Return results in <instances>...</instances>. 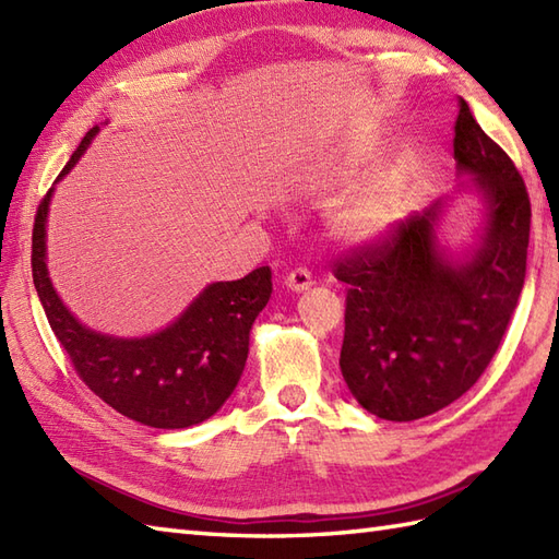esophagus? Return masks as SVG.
Instances as JSON below:
<instances>
[{"label": "esophagus", "mask_w": 559, "mask_h": 559, "mask_svg": "<svg viewBox=\"0 0 559 559\" xmlns=\"http://www.w3.org/2000/svg\"><path fill=\"white\" fill-rule=\"evenodd\" d=\"M283 283H286V288L293 293H305L312 288V273L307 269H295L283 278Z\"/></svg>", "instance_id": "esophagus-1"}]
</instances>
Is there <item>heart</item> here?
<instances>
[{"mask_svg":"<svg viewBox=\"0 0 559 559\" xmlns=\"http://www.w3.org/2000/svg\"><path fill=\"white\" fill-rule=\"evenodd\" d=\"M358 170L355 158H338L319 173L324 182H348ZM403 185L396 170L377 168L343 197L329 216V228L341 242L353 247L374 245L394 230L401 216Z\"/></svg>","mask_w":559,"mask_h":559,"instance_id":"1","label":"heart"}]
</instances>
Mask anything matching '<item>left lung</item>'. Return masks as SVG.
<instances>
[{
  "mask_svg": "<svg viewBox=\"0 0 559 559\" xmlns=\"http://www.w3.org/2000/svg\"><path fill=\"white\" fill-rule=\"evenodd\" d=\"M454 160L485 201L480 242L468 257L439 247L444 201H435L334 264L348 286L341 372L360 406L384 420H418L466 394L500 348L524 288L526 185L463 98Z\"/></svg>",
  "mask_w": 559,
  "mask_h": 559,
  "instance_id": "obj_1",
  "label": "left lung"
}]
</instances>
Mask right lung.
Here are the masks:
<instances>
[{"mask_svg":"<svg viewBox=\"0 0 559 559\" xmlns=\"http://www.w3.org/2000/svg\"><path fill=\"white\" fill-rule=\"evenodd\" d=\"M100 132L93 127L71 153L57 182L74 168ZM40 201L33 225V283L57 341L93 394L117 413L160 430H182L209 420L240 382L249 331L271 298V269L240 281H218L201 290L173 324L141 338L98 334L83 326L59 300L47 273V209Z\"/></svg>","mask_w":559,"mask_h":559,"instance_id":"right-lung-1","label":"right lung"}]
</instances>
